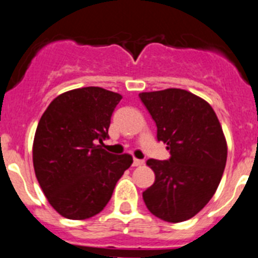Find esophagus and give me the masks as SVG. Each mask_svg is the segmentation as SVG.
<instances>
[{"label":"esophagus","instance_id":"esophagus-1","mask_svg":"<svg viewBox=\"0 0 258 258\" xmlns=\"http://www.w3.org/2000/svg\"><path fill=\"white\" fill-rule=\"evenodd\" d=\"M145 164V161L143 160H140V159H134L133 160V166H141Z\"/></svg>","mask_w":258,"mask_h":258}]
</instances>
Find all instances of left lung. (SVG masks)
<instances>
[{
  "label": "left lung",
  "instance_id": "1",
  "mask_svg": "<svg viewBox=\"0 0 258 258\" xmlns=\"http://www.w3.org/2000/svg\"><path fill=\"white\" fill-rule=\"evenodd\" d=\"M140 98L156 124L157 141L170 154L168 160H147L155 182L143 200L156 217L182 222L199 213L220 184L227 159L222 127L211 104L182 89Z\"/></svg>",
  "mask_w": 258,
  "mask_h": 258
}]
</instances>
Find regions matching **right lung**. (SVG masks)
<instances>
[{"label": "right lung", "mask_w": 258, "mask_h": 258, "mask_svg": "<svg viewBox=\"0 0 258 258\" xmlns=\"http://www.w3.org/2000/svg\"><path fill=\"white\" fill-rule=\"evenodd\" d=\"M121 95L98 86L58 97L41 116L33 141V166L51 207L70 220L98 214L132 165L131 155L102 149Z\"/></svg>", "instance_id": "right-lung-1"}]
</instances>
